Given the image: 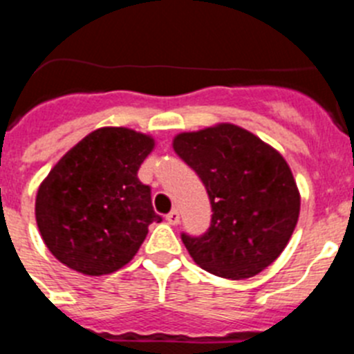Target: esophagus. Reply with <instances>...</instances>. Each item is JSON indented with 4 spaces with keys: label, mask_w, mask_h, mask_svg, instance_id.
Returning a JSON list of instances; mask_svg holds the SVG:
<instances>
[{
    "label": "esophagus",
    "mask_w": 354,
    "mask_h": 354,
    "mask_svg": "<svg viewBox=\"0 0 354 354\" xmlns=\"http://www.w3.org/2000/svg\"><path fill=\"white\" fill-rule=\"evenodd\" d=\"M179 220H180L179 211H175V209H174V211H170V212H168V214H167V221H168V223H170V225H177V223H179Z\"/></svg>",
    "instance_id": "34e87169"
}]
</instances>
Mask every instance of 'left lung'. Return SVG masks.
Masks as SVG:
<instances>
[{"label":"left lung","mask_w":354,"mask_h":354,"mask_svg":"<svg viewBox=\"0 0 354 354\" xmlns=\"http://www.w3.org/2000/svg\"><path fill=\"white\" fill-rule=\"evenodd\" d=\"M171 145L211 200L207 232L183 234L193 261L230 280L255 277L273 264L292 236L301 204L283 156L234 124L180 133Z\"/></svg>","instance_id":"obj_1"}]
</instances>
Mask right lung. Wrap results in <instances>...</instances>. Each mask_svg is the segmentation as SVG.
Segmentation results:
<instances>
[{"mask_svg": "<svg viewBox=\"0 0 354 354\" xmlns=\"http://www.w3.org/2000/svg\"><path fill=\"white\" fill-rule=\"evenodd\" d=\"M156 142L127 127L86 134L40 183L35 218L40 236L62 264L101 277L136 255L149 225L161 221L138 170Z\"/></svg>", "mask_w": 354, "mask_h": 354, "instance_id": "add662e5", "label": "right lung"}]
</instances>
